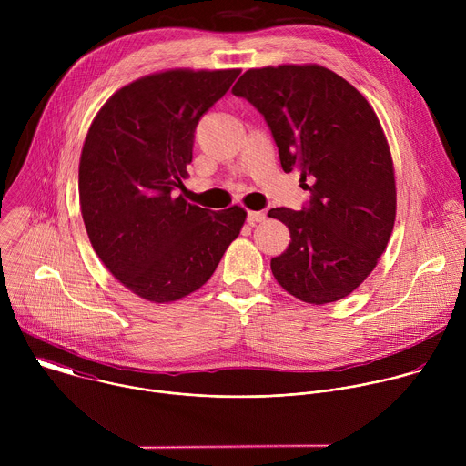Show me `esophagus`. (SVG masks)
<instances>
[{
    "mask_svg": "<svg viewBox=\"0 0 466 466\" xmlns=\"http://www.w3.org/2000/svg\"><path fill=\"white\" fill-rule=\"evenodd\" d=\"M263 219H265V214H263V212L248 210V214H247V221H248L250 225H256V223H259V221H263Z\"/></svg>",
    "mask_w": 466,
    "mask_h": 466,
    "instance_id": "1",
    "label": "esophagus"
}]
</instances>
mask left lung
Wrapping results in <instances>:
<instances>
[{"instance_id": "1", "label": "left lung", "mask_w": 466, "mask_h": 466, "mask_svg": "<svg viewBox=\"0 0 466 466\" xmlns=\"http://www.w3.org/2000/svg\"><path fill=\"white\" fill-rule=\"evenodd\" d=\"M268 121L286 173L309 207L273 208L289 247L271 259L277 282L308 304L349 297L372 273L396 218L392 157L370 103L319 64L247 70L232 88Z\"/></svg>"}]
</instances>
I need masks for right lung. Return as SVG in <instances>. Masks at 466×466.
<instances>
[{"instance_id":"right-lung-1","label":"right lung","mask_w":466,"mask_h":466,"mask_svg":"<svg viewBox=\"0 0 466 466\" xmlns=\"http://www.w3.org/2000/svg\"><path fill=\"white\" fill-rule=\"evenodd\" d=\"M241 70L157 72L128 83L96 114L79 162L90 243L128 291L155 304L203 288L247 219L241 207L186 203L193 132Z\"/></svg>"}]
</instances>
